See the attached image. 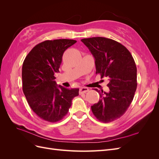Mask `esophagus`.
Masks as SVG:
<instances>
[{"instance_id":"esophagus-1","label":"esophagus","mask_w":159,"mask_h":159,"mask_svg":"<svg viewBox=\"0 0 159 159\" xmlns=\"http://www.w3.org/2000/svg\"><path fill=\"white\" fill-rule=\"evenodd\" d=\"M88 91H89V89H88V88H81L80 89L79 93H80V94H81V93L88 92Z\"/></svg>"}]
</instances>
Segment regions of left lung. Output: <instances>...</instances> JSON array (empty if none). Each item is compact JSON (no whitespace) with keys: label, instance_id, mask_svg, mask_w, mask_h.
I'll return each instance as SVG.
<instances>
[{"label":"left lung","instance_id":"obj_1","mask_svg":"<svg viewBox=\"0 0 159 159\" xmlns=\"http://www.w3.org/2000/svg\"><path fill=\"white\" fill-rule=\"evenodd\" d=\"M95 57L96 74L107 78L108 93H99L98 103L91 107L99 121L109 123L121 117L133 99L137 89V67L130 52L119 42L104 37L81 40Z\"/></svg>","mask_w":159,"mask_h":159}]
</instances>
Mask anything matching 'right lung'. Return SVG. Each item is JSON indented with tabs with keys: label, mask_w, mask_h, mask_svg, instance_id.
<instances>
[{
	"label": "right lung",
	"mask_w": 159,
	"mask_h": 159,
	"mask_svg": "<svg viewBox=\"0 0 159 159\" xmlns=\"http://www.w3.org/2000/svg\"><path fill=\"white\" fill-rule=\"evenodd\" d=\"M76 40H46L36 45L23 62L22 89L28 105L38 117L55 123L68 113L79 89L57 85L54 73L59 71L64 52Z\"/></svg>",
	"instance_id": "1"
}]
</instances>
